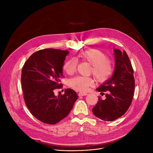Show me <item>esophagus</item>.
I'll use <instances>...</instances> for the list:
<instances>
[{"label":"esophagus","mask_w":153,"mask_h":153,"mask_svg":"<svg viewBox=\"0 0 153 153\" xmlns=\"http://www.w3.org/2000/svg\"><path fill=\"white\" fill-rule=\"evenodd\" d=\"M78 95V96H84L87 95V94L85 93V92H79Z\"/></svg>","instance_id":"esophagus-1"}]
</instances>
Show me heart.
<instances>
[{"label": "heart", "instance_id": "obj_1", "mask_svg": "<svg viewBox=\"0 0 153 153\" xmlns=\"http://www.w3.org/2000/svg\"><path fill=\"white\" fill-rule=\"evenodd\" d=\"M79 57L92 65L91 71L96 80L100 82L108 80L112 76L114 71L112 61L106 57V55L98 49H89L79 54ZM77 61L75 58H70L65 62L63 69L68 75L76 71ZM94 84V80L91 77L77 76L70 79L68 82L69 87L77 91L85 92L89 87Z\"/></svg>", "mask_w": 153, "mask_h": 153}]
</instances>
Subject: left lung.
<instances>
[{"mask_svg": "<svg viewBox=\"0 0 153 153\" xmlns=\"http://www.w3.org/2000/svg\"><path fill=\"white\" fill-rule=\"evenodd\" d=\"M115 70L112 76L96 90L105 94V99L98 97L92 108L96 117L105 121H113L123 115L131 105L135 90L133 69L128 55L124 50L114 49Z\"/></svg>", "mask_w": 153, "mask_h": 153, "instance_id": "8db88e82", "label": "left lung"}]
</instances>
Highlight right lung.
<instances>
[{
  "label": "right lung",
  "instance_id": "1",
  "mask_svg": "<svg viewBox=\"0 0 153 153\" xmlns=\"http://www.w3.org/2000/svg\"><path fill=\"white\" fill-rule=\"evenodd\" d=\"M68 50L47 48L37 51L25 62L22 71V88L27 108L41 122L55 124L65 118L78 99L71 89L58 97L53 90L61 88L62 67Z\"/></svg>",
  "mask_w": 153,
  "mask_h": 153
}]
</instances>
